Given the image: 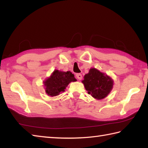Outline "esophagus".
Listing matches in <instances>:
<instances>
[{
    "label": "esophagus",
    "instance_id": "esophagus-1",
    "mask_svg": "<svg viewBox=\"0 0 148 148\" xmlns=\"http://www.w3.org/2000/svg\"><path fill=\"white\" fill-rule=\"evenodd\" d=\"M76 77H77V78H78V80H81L82 78V75H81L80 73H77V75H76Z\"/></svg>",
    "mask_w": 148,
    "mask_h": 148
}]
</instances>
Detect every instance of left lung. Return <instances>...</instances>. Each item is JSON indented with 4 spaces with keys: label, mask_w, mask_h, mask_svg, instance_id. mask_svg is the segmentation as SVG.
Here are the masks:
<instances>
[{
    "label": "left lung",
    "mask_w": 148,
    "mask_h": 148,
    "mask_svg": "<svg viewBox=\"0 0 148 148\" xmlns=\"http://www.w3.org/2000/svg\"><path fill=\"white\" fill-rule=\"evenodd\" d=\"M82 82L88 94L96 99L107 97L114 86L112 78L95 68L90 69L89 73L84 75Z\"/></svg>",
    "instance_id": "1"
}]
</instances>
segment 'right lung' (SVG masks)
Here are the masks:
<instances>
[{"label":"right lung","mask_w":148,"mask_h":148,"mask_svg":"<svg viewBox=\"0 0 148 148\" xmlns=\"http://www.w3.org/2000/svg\"><path fill=\"white\" fill-rule=\"evenodd\" d=\"M75 81H77V79L70 71L65 72L55 70L43 83L45 92L48 95L52 97L58 96L60 93L65 91L68 84Z\"/></svg>","instance_id":"add662e5"}]
</instances>
